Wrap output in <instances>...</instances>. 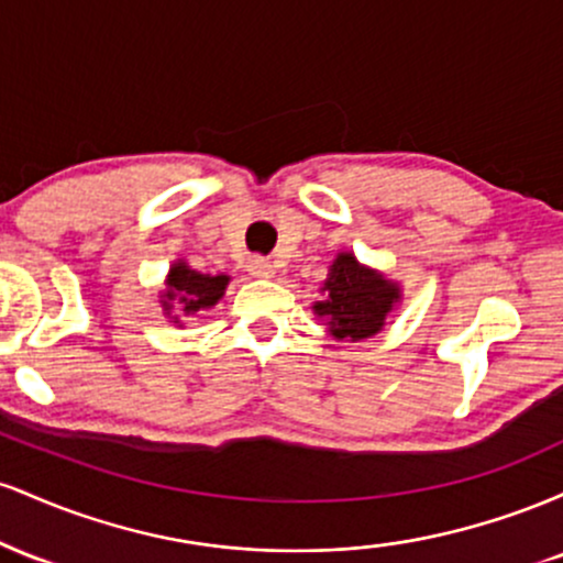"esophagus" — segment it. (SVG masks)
<instances>
[{"label": "esophagus", "mask_w": 563, "mask_h": 563, "mask_svg": "<svg viewBox=\"0 0 563 563\" xmlns=\"http://www.w3.org/2000/svg\"><path fill=\"white\" fill-rule=\"evenodd\" d=\"M245 267H249V275L251 277H260V280H269V277H275L273 262L262 260V256H254V260H249V264H245Z\"/></svg>", "instance_id": "34e87169"}]
</instances>
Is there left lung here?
I'll return each mask as SVG.
<instances>
[{"mask_svg":"<svg viewBox=\"0 0 563 563\" xmlns=\"http://www.w3.org/2000/svg\"><path fill=\"white\" fill-rule=\"evenodd\" d=\"M320 294L322 299L312 303V312L325 322L335 341L346 344L378 335L402 303V286L380 269L367 267L352 251L335 254Z\"/></svg>","mask_w":563,"mask_h":563,"instance_id":"8db88e82","label":"left lung"}]
</instances>
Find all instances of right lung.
Here are the masks:
<instances>
[{
  "mask_svg": "<svg viewBox=\"0 0 563 563\" xmlns=\"http://www.w3.org/2000/svg\"><path fill=\"white\" fill-rule=\"evenodd\" d=\"M230 275H203L192 269L187 260H174V264L166 273L164 290H158L161 309L164 318L172 325H185V318H196L203 309L217 307L228 290Z\"/></svg>",
  "mask_w": 563,
  "mask_h": 563,
  "instance_id": "right-lung-1",
  "label": "right lung"
}]
</instances>
